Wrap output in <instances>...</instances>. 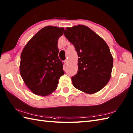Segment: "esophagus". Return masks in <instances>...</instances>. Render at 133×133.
I'll list each match as a JSON object with an SVG mask.
<instances>
[{
  "instance_id": "esophagus-1",
  "label": "esophagus",
  "mask_w": 133,
  "mask_h": 133,
  "mask_svg": "<svg viewBox=\"0 0 133 133\" xmlns=\"http://www.w3.org/2000/svg\"><path fill=\"white\" fill-rule=\"evenodd\" d=\"M64 63H65V64L66 65H67L68 64V60H65V61H64Z\"/></svg>"
}]
</instances>
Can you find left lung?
Here are the masks:
<instances>
[{"mask_svg": "<svg viewBox=\"0 0 133 133\" xmlns=\"http://www.w3.org/2000/svg\"><path fill=\"white\" fill-rule=\"evenodd\" d=\"M64 35L78 54V72L72 77L75 88L92 94L102 90L111 78L113 59L106 42L86 26L66 28Z\"/></svg>", "mask_w": 133, "mask_h": 133, "instance_id": "left-lung-1", "label": "left lung"}]
</instances>
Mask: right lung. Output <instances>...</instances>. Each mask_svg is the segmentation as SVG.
<instances>
[{
    "instance_id": "add662e5",
    "label": "right lung",
    "mask_w": 133,
    "mask_h": 133,
    "mask_svg": "<svg viewBox=\"0 0 133 133\" xmlns=\"http://www.w3.org/2000/svg\"><path fill=\"white\" fill-rule=\"evenodd\" d=\"M64 30L53 26L42 28L22 51L20 73L25 85L35 95L46 96L54 92L64 74L57 47Z\"/></svg>"
}]
</instances>
